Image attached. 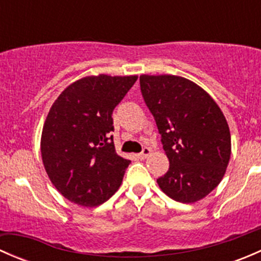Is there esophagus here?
Wrapping results in <instances>:
<instances>
[{
    "mask_svg": "<svg viewBox=\"0 0 261 261\" xmlns=\"http://www.w3.org/2000/svg\"><path fill=\"white\" fill-rule=\"evenodd\" d=\"M150 154H151V149H150V147H144V150L138 155V156L140 158V159H146Z\"/></svg>",
    "mask_w": 261,
    "mask_h": 261,
    "instance_id": "34e87169",
    "label": "esophagus"
}]
</instances>
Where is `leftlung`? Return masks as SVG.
<instances>
[{"instance_id":"1","label":"left lung","mask_w":261,"mask_h":261,"mask_svg":"<svg viewBox=\"0 0 261 261\" xmlns=\"http://www.w3.org/2000/svg\"><path fill=\"white\" fill-rule=\"evenodd\" d=\"M144 101L162 135L169 169L156 181L181 203H194L222 180L231 156L227 121L215 99L179 75H140Z\"/></svg>"}]
</instances>
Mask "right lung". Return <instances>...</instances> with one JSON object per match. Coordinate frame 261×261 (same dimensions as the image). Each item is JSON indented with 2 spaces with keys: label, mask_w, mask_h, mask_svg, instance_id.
Returning <instances> with one entry per match:
<instances>
[{
  "label": "right lung",
  "mask_w": 261,
  "mask_h": 261,
  "mask_svg": "<svg viewBox=\"0 0 261 261\" xmlns=\"http://www.w3.org/2000/svg\"><path fill=\"white\" fill-rule=\"evenodd\" d=\"M138 75H88L73 82L50 107L40 150L53 186L83 207L106 202L120 188L130 160L117 155L112 112Z\"/></svg>",
  "instance_id": "right-lung-1"
}]
</instances>
